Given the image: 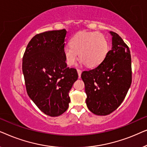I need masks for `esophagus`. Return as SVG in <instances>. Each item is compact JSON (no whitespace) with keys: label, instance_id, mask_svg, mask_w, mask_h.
Masks as SVG:
<instances>
[{"label":"esophagus","instance_id":"obj_1","mask_svg":"<svg viewBox=\"0 0 147 147\" xmlns=\"http://www.w3.org/2000/svg\"><path fill=\"white\" fill-rule=\"evenodd\" d=\"M77 71H78V76H79V78H80V76H81V74H82V70L78 69Z\"/></svg>","mask_w":147,"mask_h":147}]
</instances>
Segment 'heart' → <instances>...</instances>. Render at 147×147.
Returning <instances> with one entry per match:
<instances>
[{
	"label": "heart",
	"instance_id": "obj_1",
	"mask_svg": "<svg viewBox=\"0 0 147 147\" xmlns=\"http://www.w3.org/2000/svg\"><path fill=\"white\" fill-rule=\"evenodd\" d=\"M108 51L107 40L102 33L97 32L78 33L71 38L70 45L63 48V54L68 65H74L80 56L82 63H86L90 67L100 65Z\"/></svg>",
	"mask_w": 147,
	"mask_h": 147
}]
</instances>
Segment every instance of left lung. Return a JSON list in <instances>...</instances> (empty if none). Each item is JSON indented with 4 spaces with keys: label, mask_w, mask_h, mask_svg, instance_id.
Segmentation results:
<instances>
[{
    "label": "left lung",
    "mask_w": 147,
    "mask_h": 147,
    "mask_svg": "<svg viewBox=\"0 0 147 147\" xmlns=\"http://www.w3.org/2000/svg\"><path fill=\"white\" fill-rule=\"evenodd\" d=\"M112 35V49L103 62L93 69L82 72L86 104L94 114L106 116L116 110L132 82L131 55L129 47L117 33Z\"/></svg>",
    "instance_id": "left-lung-1"
}]
</instances>
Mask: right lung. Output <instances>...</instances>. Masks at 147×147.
Masks as SVG:
<instances>
[{"mask_svg":"<svg viewBox=\"0 0 147 147\" xmlns=\"http://www.w3.org/2000/svg\"><path fill=\"white\" fill-rule=\"evenodd\" d=\"M65 29L45 31L32 38L23 57L27 92L48 116H58L69 106V92L78 80L77 70L67 67L63 48Z\"/></svg>","mask_w":147,"mask_h":147,"instance_id":"add662e5","label":"right lung"}]
</instances>
